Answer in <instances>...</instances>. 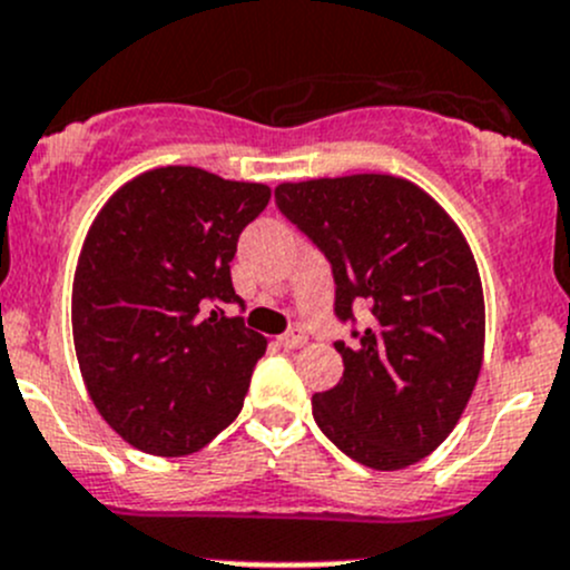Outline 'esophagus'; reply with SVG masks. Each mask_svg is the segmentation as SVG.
I'll return each instance as SVG.
<instances>
[{
	"instance_id": "esophagus-1",
	"label": "esophagus",
	"mask_w": 570,
	"mask_h": 570,
	"mask_svg": "<svg viewBox=\"0 0 570 570\" xmlns=\"http://www.w3.org/2000/svg\"><path fill=\"white\" fill-rule=\"evenodd\" d=\"M279 343H283L285 348H302V346H307V335H304L302 326H291V330L279 337Z\"/></svg>"
}]
</instances>
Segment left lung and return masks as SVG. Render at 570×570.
I'll use <instances>...</instances> for the list:
<instances>
[{
  "instance_id": "obj_1",
  "label": "left lung",
  "mask_w": 570,
  "mask_h": 570,
  "mask_svg": "<svg viewBox=\"0 0 570 570\" xmlns=\"http://www.w3.org/2000/svg\"><path fill=\"white\" fill-rule=\"evenodd\" d=\"M279 213L326 257L343 376L313 396L318 430L360 465L396 471L435 452L474 393L484 348L476 261L458 224L407 179L285 183ZM372 315L356 330L353 307Z\"/></svg>"
}]
</instances>
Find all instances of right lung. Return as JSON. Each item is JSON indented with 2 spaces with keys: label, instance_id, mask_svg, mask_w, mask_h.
Here are the masks:
<instances>
[{
  "label": "right lung",
  "instance_id": "1",
  "mask_svg": "<svg viewBox=\"0 0 570 570\" xmlns=\"http://www.w3.org/2000/svg\"><path fill=\"white\" fill-rule=\"evenodd\" d=\"M272 190L194 166L124 185L96 216L71 291L82 380L101 419L157 458L205 449L238 419L266 337L224 307L238 238Z\"/></svg>",
  "mask_w": 570,
  "mask_h": 570
}]
</instances>
